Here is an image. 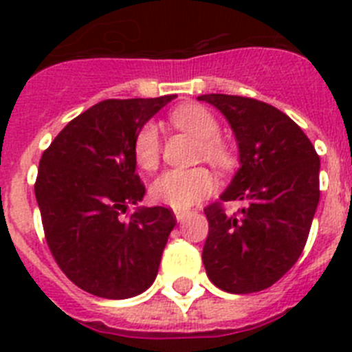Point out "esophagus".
<instances>
[{"instance_id":"34e87169","label":"esophagus","mask_w":352,"mask_h":352,"mask_svg":"<svg viewBox=\"0 0 352 352\" xmlns=\"http://www.w3.org/2000/svg\"><path fill=\"white\" fill-rule=\"evenodd\" d=\"M174 214H176V220H178V222H185L186 217L190 214V211H188V210H176V211H174Z\"/></svg>"}]
</instances>
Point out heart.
I'll use <instances>...</instances> for the list:
<instances>
[{
    "instance_id": "heart-1",
    "label": "heart",
    "mask_w": 352,
    "mask_h": 352,
    "mask_svg": "<svg viewBox=\"0 0 352 352\" xmlns=\"http://www.w3.org/2000/svg\"><path fill=\"white\" fill-rule=\"evenodd\" d=\"M170 121L176 129L192 133L201 141L199 155L213 166L226 169L232 164L229 146L219 138L220 123L203 105H182L174 109ZM133 158L141 169L151 170L160 158V138L153 123H146L133 141ZM214 188L213 174L204 167L195 169H169L162 173L149 186L151 199L158 204L186 210L211 194Z\"/></svg>"
}]
</instances>
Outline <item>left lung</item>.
<instances>
[{
  "label": "left lung",
  "instance_id": "1",
  "mask_svg": "<svg viewBox=\"0 0 352 352\" xmlns=\"http://www.w3.org/2000/svg\"><path fill=\"white\" fill-rule=\"evenodd\" d=\"M231 123L241 167L220 201L204 208L208 231L203 263L222 291L248 294L268 289L296 264L319 203V155L303 130L266 102L211 93ZM245 208L227 214L223 204Z\"/></svg>",
  "mask_w": 352,
  "mask_h": 352
}]
</instances>
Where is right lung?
Wrapping results in <instances>:
<instances>
[{"label": "right lung", "mask_w": 352, "mask_h": 352, "mask_svg": "<svg viewBox=\"0 0 352 352\" xmlns=\"http://www.w3.org/2000/svg\"><path fill=\"white\" fill-rule=\"evenodd\" d=\"M174 96L93 105L40 158L35 195L45 241L61 272L89 294L125 300L157 276L176 217L164 206L129 213V204L146 192L135 173L133 141Z\"/></svg>", "instance_id": "obj_1"}]
</instances>
